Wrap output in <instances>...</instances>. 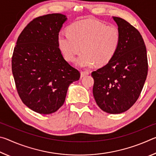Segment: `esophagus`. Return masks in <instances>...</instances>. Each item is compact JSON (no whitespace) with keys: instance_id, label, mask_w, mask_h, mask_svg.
I'll return each instance as SVG.
<instances>
[{"instance_id":"1","label":"esophagus","mask_w":156,"mask_h":156,"mask_svg":"<svg viewBox=\"0 0 156 156\" xmlns=\"http://www.w3.org/2000/svg\"><path fill=\"white\" fill-rule=\"evenodd\" d=\"M89 74V73L88 72H86V71H82L81 72V77H84V76H88Z\"/></svg>"}]
</instances>
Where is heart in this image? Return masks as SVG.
Returning <instances> with one entry per match:
<instances>
[{
  "mask_svg": "<svg viewBox=\"0 0 156 156\" xmlns=\"http://www.w3.org/2000/svg\"><path fill=\"white\" fill-rule=\"evenodd\" d=\"M120 32L113 25H107L97 20H87L73 23L69 32L61 31L58 44L65 58L75 61L80 67H90L96 62L103 65L109 62L117 51L120 43Z\"/></svg>",
  "mask_w": 156,
  "mask_h": 156,
  "instance_id": "heart-1",
  "label": "heart"
}]
</instances>
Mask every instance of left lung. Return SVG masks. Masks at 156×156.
Returning a JSON list of instances; mask_svg holds the SVG:
<instances>
[{"label": "left lung", "mask_w": 156, "mask_h": 156, "mask_svg": "<svg viewBox=\"0 0 156 156\" xmlns=\"http://www.w3.org/2000/svg\"><path fill=\"white\" fill-rule=\"evenodd\" d=\"M120 32V43L112 59L91 73L93 94L104 112L117 114L133 106L140 95L148 72L147 49L137 29L113 17Z\"/></svg>", "instance_id": "1"}]
</instances>
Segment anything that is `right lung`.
Returning a JSON list of instances; mask_svg holds the SVG:
<instances>
[{"label": "right lung", "instance_id": "add662e5", "mask_svg": "<svg viewBox=\"0 0 156 156\" xmlns=\"http://www.w3.org/2000/svg\"><path fill=\"white\" fill-rule=\"evenodd\" d=\"M67 17L51 14L34 18L18 36L12 70L21 100L41 114L56 112L64 104L69 86L80 73L63 58L58 35Z\"/></svg>", "mask_w": 156, "mask_h": 156}]
</instances>
